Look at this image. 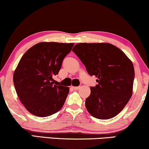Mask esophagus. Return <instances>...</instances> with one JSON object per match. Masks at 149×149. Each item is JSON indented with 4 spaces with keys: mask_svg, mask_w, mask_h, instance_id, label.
Instances as JSON below:
<instances>
[{
    "mask_svg": "<svg viewBox=\"0 0 149 149\" xmlns=\"http://www.w3.org/2000/svg\"><path fill=\"white\" fill-rule=\"evenodd\" d=\"M71 88H72L73 89H74V90H78V89H79V88H80V86H71Z\"/></svg>",
    "mask_w": 149,
    "mask_h": 149,
    "instance_id": "34e87169",
    "label": "esophagus"
}]
</instances>
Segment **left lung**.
Here are the masks:
<instances>
[{
    "label": "left lung",
    "instance_id": "1",
    "mask_svg": "<svg viewBox=\"0 0 149 149\" xmlns=\"http://www.w3.org/2000/svg\"><path fill=\"white\" fill-rule=\"evenodd\" d=\"M72 51L90 76L97 78L85 101L88 112L100 120L117 116L132 95L135 71L122 51L110 43H78Z\"/></svg>",
    "mask_w": 149,
    "mask_h": 149
}]
</instances>
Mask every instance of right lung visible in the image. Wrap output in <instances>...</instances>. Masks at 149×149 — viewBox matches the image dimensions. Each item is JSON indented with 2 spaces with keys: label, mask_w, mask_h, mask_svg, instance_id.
<instances>
[{
  "label": "right lung",
  "mask_w": 149,
  "mask_h": 149,
  "mask_svg": "<svg viewBox=\"0 0 149 149\" xmlns=\"http://www.w3.org/2000/svg\"><path fill=\"white\" fill-rule=\"evenodd\" d=\"M73 43L40 42L24 53L14 71V84L20 102L31 114L47 117L63 107L67 86L54 84Z\"/></svg>",
  "instance_id": "right-lung-1"
}]
</instances>
